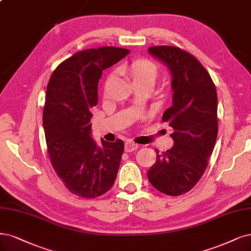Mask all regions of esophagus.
<instances>
[{"instance_id":"esophagus-1","label":"esophagus","mask_w":251,"mask_h":251,"mask_svg":"<svg viewBox=\"0 0 251 251\" xmlns=\"http://www.w3.org/2000/svg\"><path fill=\"white\" fill-rule=\"evenodd\" d=\"M137 149H138V144L133 142V141H131V140H128V141H126L125 143V151L126 152H132V151H136Z\"/></svg>"}]
</instances>
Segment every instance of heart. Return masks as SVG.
<instances>
[{"label":"heart","instance_id":"1","mask_svg":"<svg viewBox=\"0 0 251 251\" xmlns=\"http://www.w3.org/2000/svg\"><path fill=\"white\" fill-rule=\"evenodd\" d=\"M120 72L131 77L135 86H153L159 75V68L152 61H151V60L137 59L131 63H126L120 66ZM111 77L112 75H109L107 77L106 84L110 82Z\"/></svg>","mask_w":251,"mask_h":251}]
</instances>
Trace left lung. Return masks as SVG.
Here are the masks:
<instances>
[{
	"instance_id": "8db88e82",
	"label": "left lung",
	"mask_w": 251,
	"mask_h": 251,
	"mask_svg": "<svg viewBox=\"0 0 251 251\" xmlns=\"http://www.w3.org/2000/svg\"><path fill=\"white\" fill-rule=\"evenodd\" d=\"M149 53L171 75L172 105L162 120L174 128V146L157 151L148 171L150 183L170 196L190 191L208 166L218 134L217 92L209 73L187 51L176 47H151Z\"/></svg>"
}]
</instances>
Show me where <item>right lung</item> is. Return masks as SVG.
Returning a JSON list of instances; mask_svg holds the SVG:
<instances>
[{
	"mask_svg": "<svg viewBox=\"0 0 251 251\" xmlns=\"http://www.w3.org/2000/svg\"><path fill=\"white\" fill-rule=\"evenodd\" d=\"M128 53L114 47L77 51L49 81L42 118L48 151L57 176L77 196H100L116 179L125 143L100 139L99 146L91 136L90 120L102 71Z\"/></svg>",
	"mask_w": 251,
	"mask_h": 251,
	"instance_id": "right-lung-1",
	"label": "right lung"
}]
</instances>
